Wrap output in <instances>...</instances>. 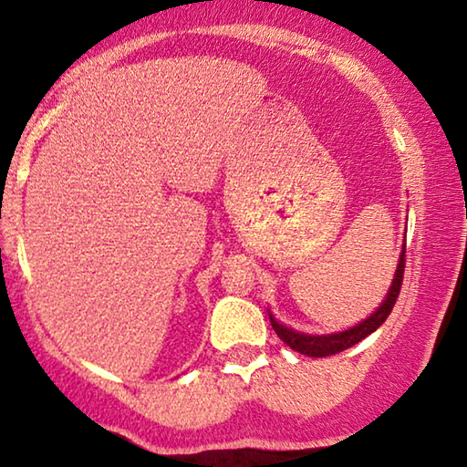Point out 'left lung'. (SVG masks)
<instances>
[{"mask_svg": "<svg viewBox=\"0 0 467 467\" xmlns=\"http://www.w3.org/2000/svg\"><path fill=\"white\" fill-rule=\"evenodd\" d=\"M403 270H405V247L401 251V257H399V265H397L393 285H390V291L387 293V299L382 301V306L376 309L368 320L359 322L358 327L347 328L343 332H332V335H306V332H297L285 327V324H278L274 320V316L268 312L272 328L280 337V340H285L293 351L307 355V358H327V355H335L349 349V347L358 345L359 340H364L368 335H372L376 328L382 327V322L390 316V309L395 307L399 293H401Z\"/></svg>", "mask_w": 467, "mask_h": 467, "instance_id": "obj_1", "label": "left lung"}]
</instances>
